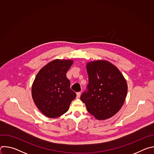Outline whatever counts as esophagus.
Returning <instances> with one entry per match:
<instances>
[{
    "label": "esophagus",
    "instance_id": "1",
    "mask_svg": "<svg viewBox=\"0 0 154 154\" xmlns=\"http://www.w3.org/2000/svg\"><path fill=\"white\" fill-rule=\"evenodd\" d=\"M80 94H81L80 92H77V98H79L80 96Z\"/></svg>",
    "mask_w": 154,
    "mask_h": 154
}]
</instances>
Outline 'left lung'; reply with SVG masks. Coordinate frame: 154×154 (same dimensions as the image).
I'll return each instance as SVG.
<instances>
[{"mask_svg":"<svg viewBox=\"0 0 154 154\" xmlns=\"http://www.w3.org/2000/svg\"><path fill=\"white\" fill-rule=\"evenodd\" d=\"M88 84L80 96L87 110L99 120L109 118L122 107L127 93L126 80L114 65L105 61L86 66Z\"/></svg>","mask_w":154,"mask_h":154,"instance_id":"left-lung-1","label":"left lung"}]
</instances>
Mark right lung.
<instances>
[{
	"label": "right lung",
	"mask_w": 154,
	"mask_h": 154,
	"mask_svg": "<svg viewBox=\"0 0 154 154\" xmlns=\"http://www.w3.org/2000/svg\"><path fill=\"white\" fill-rule=\"evenodd\" d=\"M72 60H55L36 75L32 88L35 105L48 118H58L66 112L76 93L70 88L66 72Z\"/></svg>",
	"instance_id": "right-lung-1"
}]
</instances>
